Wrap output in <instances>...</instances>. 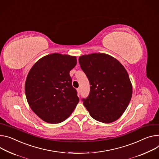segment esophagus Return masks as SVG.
Segmentation results:
<instances>
[{"mask_svg":"<svg viewBox=\"0 0 159 159\" xmlns=\"http://www.w3.org/2000/svg\"><path fill=\"white\" fill-rule=\"evenodd\" d=\"M77 92H78L79 94L80 93V88H78V89H77Z\"/></svg>","mask_w":159,"mask_h":159,"instance_id":"34e87169","label":"esophagus"}]
</instances>
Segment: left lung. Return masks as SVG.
Wrapping results in <instances>:
<instances>
[{
	"label": "left lung",
	"instance_id": "1",
	"mask_svg": "<svg viewBox=\"0 0 159 159\" xmlns=\"http://www.w3.org/2000/svg\"><path fill=\"white\" fill-rule=\"evenodd\" d=\"M79 62L91 85L89 96L82 99L91 116L106 124L119 119L133 94L132 84L124 66L105 53L82 55Z\"/></svg>",
	"mask_w": 159,
	"mask_h": 159
}]
</instances>
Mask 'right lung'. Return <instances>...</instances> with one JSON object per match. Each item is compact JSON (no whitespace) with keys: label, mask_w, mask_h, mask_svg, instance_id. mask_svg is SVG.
I'll use <instances>...</instances> for the list:
<instances>
[{"label":"right lung","mask_w":159,"mask_h":159,"mask_svg":"<svg viewBox=\"0 0 159 159\" xmlns=\"http://www.w3.org/2000/svg\"><path fill=\"white\" fill-rule=\"evenodd\" d=\"M77 64L74 56L53 53L41 57L25 82L28 105L42 120L50 124L66 119L79 102L70 71Z\"/></svg>","instance_id":"add662e5"}]
</instances>
